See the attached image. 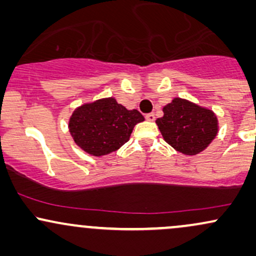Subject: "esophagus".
I'll return each instance as SVG.
<instances>
[{"label":"esophagus","mask_w":256,"mask_h":256,"mask_svg":"<svg viewBox=\"0 0 256 256\" xmlns=\"http://www.w3.org/2000/svg\"><path fill=\"white\" fill-rule=\"evenodd\" d=\"M146 119L148 120V122H154L155 116L152 113H149V114H146Z\"/></svg>","instance_id":"1"}]
</instances>
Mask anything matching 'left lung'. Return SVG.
<instances>
[{
    "label": "left lung",
    "instance_id": "left-lung-1",
    "mask_svg": "<svg viewBox=\"0 0 256 256\" xmlns=\"http://www.w3.org/2000/svg\"><path fill=\"white\" fill-rule=\"evenodd\" d=\"M156 119L164 140L176 150L196 155L207 148L218 134V120L212 110L176 98Z\"/></svg>",
    "mask_w": 256,
    "mask_h": 256
}]
</instances>
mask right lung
<instances>
[{
	"label": "right lung",
	"instance_id": "1",
	"mask_svg": "<svg viewBox=\"0 0 256 256\" xmlns=\"http://www.w3.org/2000/svg\"><path fill=\"white\" fill-rule=\"evenodd\" d=\"M143 120L140 112L128 110L110 98L80 106L73 112L68 126L73 140L83 150L102 156L125 144L134 125Z\"/></svg>",
	"mask_w": 256,
	"mask_h": 256
}]
</instances>
